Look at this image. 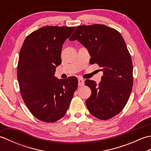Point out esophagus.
Here are the masks:
<instances>
[{
	"instance_id": "34e87169",
	"label": "esophagus",
	"mask_w": 151,
	"mask_h": 151,
	"mask_svg": "<svg viewBox=\"0 0 151 151\" xmlns=\"http://www.w3.org/2000/svg\"><path fill=\"white\" fill-rule=\"evenodd\" d=\"M84 85V81L82 78H78V86H83Z\"/></svg>"
}]
</instances>
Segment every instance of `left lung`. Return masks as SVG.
<instances>
[{
  "mask_svg": "<svg viewBox=\"0 0 151 151\" xmlns=\"http://www.w3.org/2000/svg\"><path fill=\"white\" fill-rule=\"evenodd\" d=\"M75 40L88 49L90 63L103 72L99 84L85 82L91 90L86 106L94 117L109 119L122 111L132 89L133 65L125 41L117 30L99 24L78 26L69 38Z\"/></svg>",
  "mask_w": 151,
  "mask_h": 151,
  "instance_id": "left-lung-1",
  "label": "left lung"
}]
</instances>
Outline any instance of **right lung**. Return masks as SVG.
Segmentation results:
<instances>
[{"instance_id":"obj_1","label":"right lung","mask_w":151,"mask_h":151,"mask_svg":"<svg viewBox=\"0 0 151 151\" xmlns=\"http://www.w3.org/2000/svg\"><path fill=\"white\" fill-rule=\"evenodd\" d=\"M75 27L47 26L26 37L19 52L17 79L22 98L35 117L54 123L66 114L78 87L75 76H54L62 45Z\"/></svg>"}]
</instances>
